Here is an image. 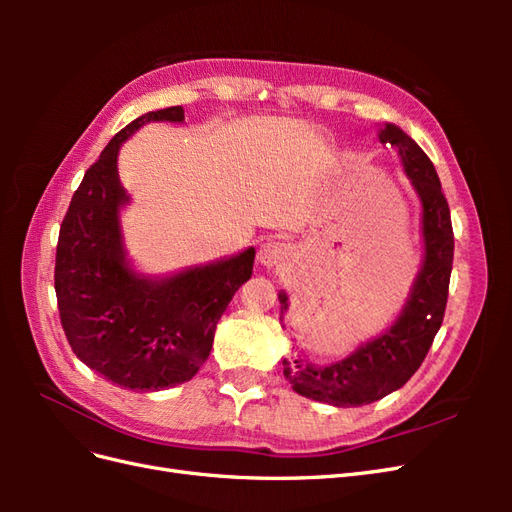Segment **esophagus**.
<instances>
[{"instance_id":"34e87169","label":"esophagus","mask_w":512,"mask_h":512,"mask_svg":"<svg viewBox=\"0 0 512 512\" xmlns=\"http://www.w3.org/2000/svg\"><path fill=\"white\" fill-rule=\"evenodd\" d=\"M288 256H290V247L282 241H269V243L262 245L260 252H258L260 265H265V267L282 265V262L288 260Z\"/></svg>"}]
</instances>
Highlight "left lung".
I'll use <instances>...</instances> for the list:
<instances>
[{
    "instance_id": "left-lung-1",
    "label": "left lung",
    "mask_w": 512,
    "mask_h": 512,
    "mask_svg": "<svg viewBox=\"0 0 512 512\" xmlns=\"http://www.w3.org/2000/svg\"><path fill=\"white\" fill-rule=\"evenodd\" d=\"M380 141L399 151L406 175L421 198L425 260L404 312L391 329L331 365H316L301 354L284 359V376L294 391L337 408L371 404L401 389L414 376L442 327L451 282L455 237L436 168L427 153L393 123L380 130ZM280 303L284 316L286 292H280Z\"/></svg>"
}]
</instances>
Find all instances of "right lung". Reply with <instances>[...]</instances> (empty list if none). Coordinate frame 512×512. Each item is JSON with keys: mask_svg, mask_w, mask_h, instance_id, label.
<instances>
[{"mask_svg": "<svg viewBox=\"0 0 512 512\" xmlns=\"http://www.w3.org/2000/svg\"><path fill=\"white\" fill-rule=\"evenodd\" d=\"M170 106L117 132L74 192L59 228L55 292L61 327L79 359L121 389L160 391L194 378L218 320L252 277L254 247L166 280L136 275L123 252L117 175L121 143L149 121H183Z\"/></svg>", "mask_w": 512, "mask_h": 512, "instance_id": "1", "label": "right lung"}]
</instances>
